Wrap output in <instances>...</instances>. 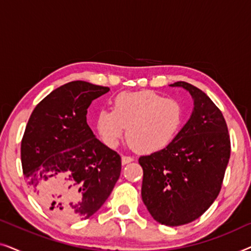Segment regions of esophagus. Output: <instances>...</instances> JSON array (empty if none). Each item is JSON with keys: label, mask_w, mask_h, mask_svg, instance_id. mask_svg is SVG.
Segmentation results:
<instances>
[{"label": "esophagus", "mask_w": 251, "mask_h": 251, "mask_svg": "<svg viewBox=\"0 0 251 251\" xmlns=\"http://www.w3.org/2000/svg\"><path fill=\"white\" fill-rule=\"evenodd\" d=\"M133 157L128 156V155H122V164H128L130 162H132Z\"/></svg>", "instance_id": "1"}]
</instances>
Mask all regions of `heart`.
<instances>
[{
	"label": "heart",
	"mask_w": 251,
	"mask_h": 251,
	"mask_svg": "<svg viewBox=\"0 0 251 251\" xmlns=\"http://www.w3.org/2000/svg\"><path fill=\"white\" fill-rule=\"evenodd\" d=\"M183 123L180 102L151 90L122 92L114 99V111L101 109L97 118L98 131L107 145H118L128 129L129 143L143 153L169 146Z\"/></svg>",
	"instance_id": "b5f03b06"
}]
</instances>
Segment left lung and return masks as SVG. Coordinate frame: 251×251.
Wrapping results in <instances>:
<instances>
[{"instance_id":"8db88e82","label":"left lung","mask_w":251,"mask_h":251,"mask_svg":"<svg viewBox=\"0 0 251 251\" xmlns=\"http://www.w3.org/2000/svg\"><path fill=\"white\" fill-rule=\"evenodd\" d=\"M190 92L194 108L169 146L140 156L142 199L160 224L179 226L198 219L221 192L231 142L222 112L203 91L175 82Z\"/></svg>"}]
</instances>
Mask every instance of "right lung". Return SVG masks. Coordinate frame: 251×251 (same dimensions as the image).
<instances>
[{"label":"right lung","instance_id":"right-lung-1","mask_svg":"<svg viewBox=\"0 0 251 251\" xmlns=\"http://www.w3.org/2000/svg\"><path fill=\"white\" fill-rule=\"evenodd\" d=\"M109 88L73 81L40 101L22 140L26 181L44 209L67 222L88 219L105 203L121 157L96 138L88 107Z\"/></svg>","mask_w":251,"mask_h":251}]
</instances>
